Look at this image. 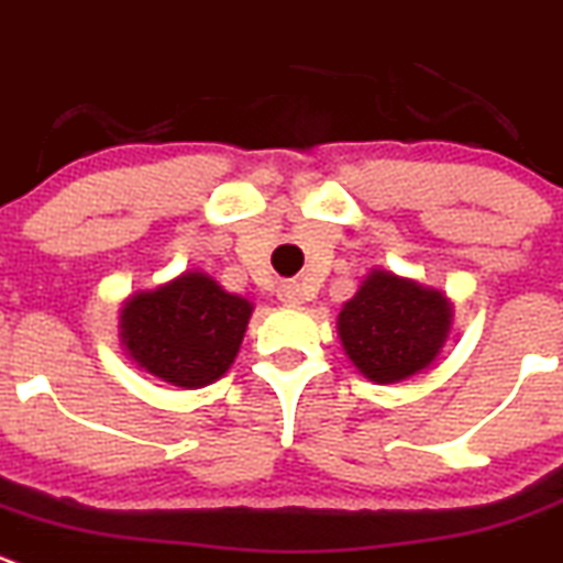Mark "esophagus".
Returning <instances> with one entry per match:
<instances>
[{
    "label": "esophagus",
    "mask_w": 563,
    "mask_h": 563,
    "mask_svg": "<svg viewBox=\"0 0 563 563\" xmlns=\"http://www.w3.org/2000/svg\"><path fill=\"white\" fill-rule=\"evenodd\" d=\"M276 296H278V301L290 303V307H296V303L303 301V290L298 282H282L276 290Z\"/></svg>",
    "instance_id": "34e87169"
}]
</instances>
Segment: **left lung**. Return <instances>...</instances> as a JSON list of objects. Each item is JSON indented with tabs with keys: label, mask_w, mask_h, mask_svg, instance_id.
Segmentation results:
<instances>
[{
	"label": "left lung",
	"mask_w": 563,
	"mask_h": 563,
	"mask_svg": "<svg viewBox=\"0 0 563 563\" xmlns=\"http://www.w3.org/2000/svg\"><path fill=\"white\" fill-rule=\"evenodd\" d=\"M448 325L451 303L442 292L387 271H373L336 320L345 353L376 384L404 382L431 365Z\"/></svg>",
	"instance_id": "obj_1"
}]
</instances>
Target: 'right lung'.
Here are the masks:
<instances>
[{
	"mask_svg": "<svg viewBox=\"0 0 563 563\" xmlns=\"http://www.w3.org/2000/svg\"><path fill=\"white\" fill-rule=\"evenodd\" d=\"M251 303L207 273H185L121 309V336L137 365L176 387H207L232 367Z\"/></svg>",
	"mask_w": 563,
	"mask_h": 563,
	"instance_id": "obj_1",
	"label": "right lung"
}]
</instances>
